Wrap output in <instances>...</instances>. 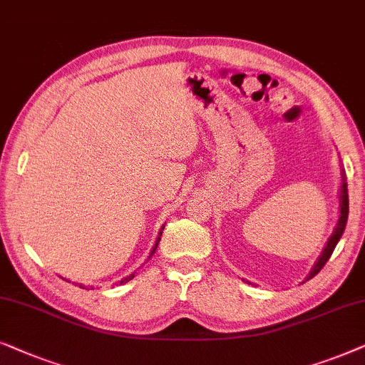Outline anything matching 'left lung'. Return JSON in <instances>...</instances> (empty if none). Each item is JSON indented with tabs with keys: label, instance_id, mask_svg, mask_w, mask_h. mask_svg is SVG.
I'll return each mask as SVG.
<instances>
[{
	"label": "left lung",
	"instance_id": "1",
	"mask_svg": "<svg viewBox=\"0 0 365 365\" xmlns=\"http://www.w3.org/2000/svg\"><path fill=\"white\" fill-rule=\"evenodd\" d=\"M347 217H349V195H347V183L344 180V175H342V188H341V217H339V222H337V227L334 230V233L331 235L329 241H327L324 251H322V255L319 256V259L316 261L314 268L311 269L309 276H307V279L314 278V276L319 273V271L324 268V264L327 263V259L331 258L332 251H334L336 245L339 243V240H341V236L344 233V230H346V223H347Z\"/></svg>",
	"mask_w": 365,
	"mask_h": 365
}]
</instances>
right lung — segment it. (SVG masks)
Masks as SVG:
<instances>
[{
  "label": "right lung",
  "mask_w": 365,
  "mask_h": 365,
  "mask_svg": "<svg viewBox=\"0 0 365 365\" xmlns=\"http://www.w3.org/2000/svg\"><path fill=\"white\" fill-rule=\"evenodd\" d=\"M163 228H165V225H163V227H162V230H160V236H162V232H163ZM160 236H158V238H157V243H155V246H153V250H152V253H150V256L153 255V253H155V250H157V245H158V241H160ZM133 278V274H130V276H127V278H124V279H122L120 281V284L122 283H127V281H130Z\"/></svg>",
  "instance_id": "add662e5"
}]
</instances>
